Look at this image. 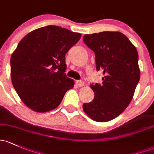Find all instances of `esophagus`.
Listing matches in <instances>:
<instances>
[{"instance_id": "esophagus-1", "label": "esophagus", "mask_w": 154, "mask_h": 154, "mask_svg": "<svg viewBox=\"0 0 154 154\" xmlns=\"http://www.w3.org/2000/svg\"><path fill=\"white\" fill-rule=\"evenodd\" d=\"M75 84L77 87H82V86H83L84 85H85V83H84L83 81H81V80H76Z\"/></svg>"}]
</instances>
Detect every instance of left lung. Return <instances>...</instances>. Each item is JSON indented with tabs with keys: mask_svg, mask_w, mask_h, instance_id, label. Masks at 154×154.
Listing matches in <instances>:
<instances>
[{
	"mask_svg": "<svg viewBox=\"0 0 154 154\" xmlns=\"http://www.w3.org/2000/svg\"><path fill=\"white\" fill-rule=\"evenodd\" d=\"M83 42L95 53L96 70L104 77L101 85L91 84L94 99L82 108L94 121L107 122L124 112L132 99L140 77L137 50L118 31L85 34Z\"/></svg>",
	"mask_w": 154,
	"mask_h": 154,
	"instance_id": "left-lung-1",
	"label": "left lung"
}]
</instances>
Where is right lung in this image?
<instances>
[{"label": "right lung", "instance_id": "1", "mask_svg": "<svg viewBox=\"0 0 154 154\" xmlns=\"http://www.w3.org/2000/svg\"><path fill=\"white\" fill-rule=\"evenodd\" d=\"M81 38L55 25L38 28L25 36L11 57V78L20 99L32 110L56 108L74 82L66 76V53Z\"/></svg>", "mask_w": 154, "mask_h": 154}]
</instances>
